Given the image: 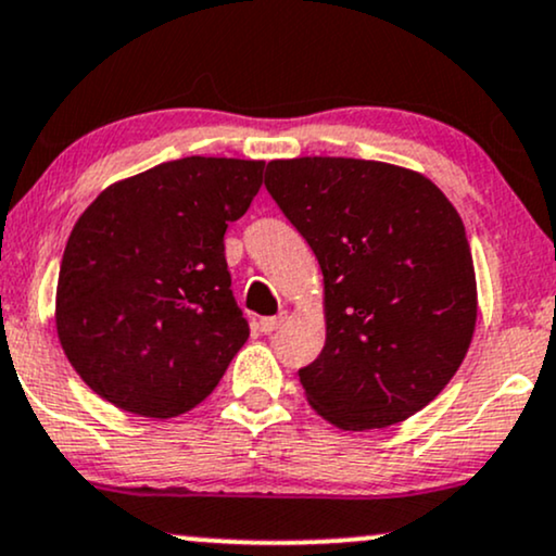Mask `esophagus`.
Segmentation results:
<instances>
[{"label": "esophagus", "mask_w": 556, "mask_h": 556, "mask_svg": "<svg viewBox=\"0 0 556 556\" xmlns=\"http://www.w3.org/2000/svg\"><path fill=\"white\" fill-rule=\"evenodd\" d=\"M287 320V311H279L277 316H269V318H258V331L261 333H271L277 331L279 326H282Z\"/></svg>", "instance_id": "34e87169"}]
</instances>
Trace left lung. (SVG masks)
Returning a JSON list of instances; mask_svg holds the SVG:
<instances>
[{"mask_svg":"<svg viewBox=\"0 0 556 556\" xmlns=\"http://www.w3.org/2000/svg\"><path fill=\"white\" fill-rule=\"evenodd\" d=\"M264 184L324 271L326 344L298 372L313 409L344 430L417 414L456 376L477 324L456 206L376 160H271Z\"/></svg>","mask_w":556,"mask_h":556,"instance_id":"obj_1","label":"left lung"}]
</instances>
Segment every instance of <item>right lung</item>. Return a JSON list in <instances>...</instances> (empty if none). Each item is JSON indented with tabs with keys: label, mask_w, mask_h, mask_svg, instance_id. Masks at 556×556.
Returning <instances> with one entry per match:
<instances>
[{
	"label": "right lung",
	"mask_w": 556,
	"mask_h": 556,
	"mask_svg": "<svg viewBox=\"0 0 556 556\" xmlns=\"http://www.w3.org/2000/svg\"><path fill=\"white\" fill-rule=\"evenodd\" d=\"M261 160L180 157L113 184L66 240L56 331L79 378L118 409H193L249 339L225 230L261 189Z\"/></svg>",
	"instance_id": "obj_1"
}]
</instances>
